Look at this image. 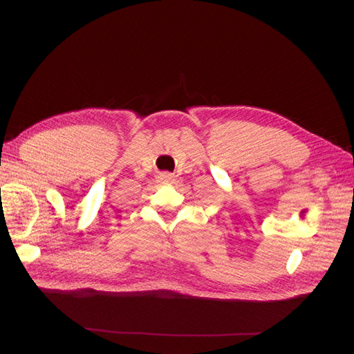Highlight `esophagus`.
Wrapping results in <instances>:
<instances>
[{"mask_svg":"<svg viewBox=\"0 0 354 354\" xmlns=\"http://www.w3.org/2000/svg\"><path fill=\"white\" fill-rule=\"evenodd\" d=\"M160 179H162L163 182H169V180L172 179V175H171V174H162V175H160Z\"/></svg>","mask_w":354,"mask_h":354,"instance_id":"34e87169","label":"esophagus"}]
</instances>
